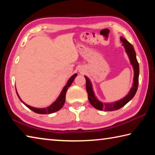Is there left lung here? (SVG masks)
Masks as SVG:
<instances>
[{
	"instance_id": "left-lung-1",
	"label": "left lung",
	"mask_w": 155,
	"mask_h": 155,
	"mask_svg": "<svg viewBox=\"0 0 155 155\" xmlns=\"http://www.w3.org/2000/svg\"><path fill=\"white\" fill-rule=\"evenodd\" d=\"M120 41L122 43V46L124 47L125 51L129 58L130 64L132 65L133 71H134V77H133V83L132 87L130 88L129 92L124 98L119 100V101L114 102V103H103L100 101L96 98L93 90L92 84L87 77L85 76L86 80V90L88 94V99L90 104L94 108L100 110V111H115L122 107H124L126 104H127L131 99H132L137 92L138 83H139V74H140V67L136 57V53L134 48L132 44L128 42L123 37H120Z\"/></svg>"
}]
</instances>
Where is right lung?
<instances>
[{
  "instance_id": "1",
  "label": "right lung",
  "mask_w": 155,
  "mask_h": 155,
  "mask_svg": "<svg viewBox=\"0 0 155 155\" xmlns=\"http://www.w3.org/2000/svg\"><path fill=\"white\" fill-rule=\"evenodd\" d=\"M77 76V74H73L71 77H70L69 79H68V82L66 83L63 90H61V93H60L59 96H58V98L56 99V101L52 103L51 105L46 107V108H36V107H31L30 105H28V104H26L25 102H23L21 98H20L19 95L17 92L16 90V93H17V96H18V98L20 100V101L25 104V106H27L28 109H30L31 110H32L33 111L37 113V114H52V113H54L59 110L61 109L62 108V107L64 106V104L65 103V94H66V91L68 90V87L71 85V84L72 83L73 81H74L75 77Z\"/></svg>"
}]
</instances>
